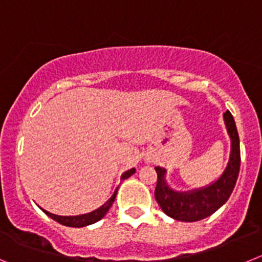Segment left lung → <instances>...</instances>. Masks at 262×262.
<instances>
[{
    "label": "left lung",
    "instance_id": "8db88e82",
    "mask_svg": "<svg viewBox=\"0 0 262 262\" xmlns=\"http://www.w3.org/2000/svg\"><path fill=\"white\" fill-rule=\"evenodd\" d=\"M224 119L231 139V151L225 171L215 183L198 190L178 193L168 188L164 181L166 170L156 167L157 186L154 190V196L158 202L159 207L167 216L184 223L203 220L216 212L230 196L239 175L241 148H239V136L235 122L230 112H225Z\"/></svg>",
    "mask_w": 262,
    "mask_h": 262
}]
</instances>
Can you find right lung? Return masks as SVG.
<instances>
[{"mask_svg":"<svg viewBox=\"0 0 262 262\" xmlns=\"http://www.w3.org/2000/svg\"><path fill=\"white\" fill-rule=\"evenodd\" d=\"M135 173V168H131V170L126 171V172L122 175L121 180H124V179H128L129 176L134 175ZM117 190L118 189H116V191H114L113 195L111 196V199L109 201H106L105 203L101 206L100 208H98V210L92 211V212L90 213H86V215H79V216H58V215H54V213H50L47 212V211L42 210L45 213H46L49 217H51L52 220H55L56 223L61 224V225H66V226H72V228H82V226H86V225H91V224L96 223V221L101 220V219L104 217V215H105L106 212L109 211V208L112 207V204H113L114 199H116V195H117Z\"/></svg>","mask_w":262,"mask_h":262,"instance_id":"obj_1","label":"right lung"}]
</instances>
